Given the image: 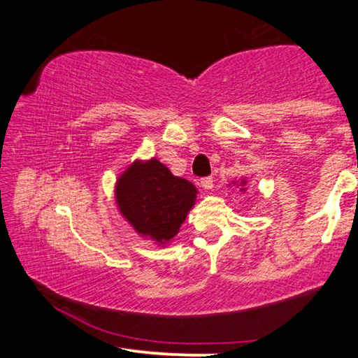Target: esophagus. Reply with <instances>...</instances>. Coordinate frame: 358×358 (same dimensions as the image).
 I'll return each instance as SVG.
<instances>
[{
  "label": "esophagus",
  "instance_id": "esophagus-1",
  "mask_svg": "<svg viewBox=\"0 0 358 358\" xmlns=\"http://www.w3.org/2000/svg\"><path fill=\"white\" fill-rule=\"evenodd\" d=\"M201 185H202V187H203V189H207V191H210V189H213V186H215V183H213V178H210V177H207V178H203V180L201 181Z\"/></svg>",
  "mask_w": 358,
  "mask_h": 358
}]
</instances>
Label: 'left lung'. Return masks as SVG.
Returning <instances> with one entry per match:
<instances>
[{
	"instance_id": "1",
	"label": "left lung",
	"mask_w": 358,
	"mask_h": 358,
	"mask_svg": "<svg viewBox=\"0 0 358 358\" xmlns=\"http://www.w3.org/2000/svg\"><path fill=\"white\" fill-rule=\"evenodd\" d=\"M237 186L238 187V189H240V192H246L248 191V180L246 178H240V180H234L232 181V183H230L229 186Z\"/></svg>"
}]
</instances>
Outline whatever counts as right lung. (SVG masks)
Segmentation results:
<instances>
[{
  "mask_svg": "<svg viewBox=\"0 0 358 358\" xmlns=\"http://www.w3.org/2000/svg\"><path fill=\"white\" fill-rule=\"evenodd\" d=\"M197 187L156 157L136 159L118 175L115 203L138 237L166 248L197 201Z\"/></svg>",
  "mask_w": 358,
  "mask_h": 358,
  "instance_id": "right-lung-1",
  "label": "right lung"
}]
</instances>
